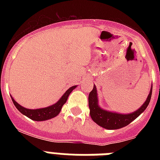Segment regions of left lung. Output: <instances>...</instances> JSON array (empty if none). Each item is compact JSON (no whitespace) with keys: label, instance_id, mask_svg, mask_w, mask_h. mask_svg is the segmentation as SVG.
<instances>
[{"label":"left lung","instance_id":"8db88e82","mask_svg":"<svg viewBox=\"0 0 160 160\" xmlns=\"http://www.w3.org/2000/svg\"><path fill=\"white\" fill-rule=\"evenodd\" d=\"M152 94V87L150 90V94L143 105L138 109L136 111L128 114H122L118 113L110 112V111L102 110L98 107V104L97 90L95 86H94L93 90L89 94V107H90V114L91 118L94 122L99 125L100 127L108 130L119 129L131 123L133 120L143 112L148 107L150 102Z\"/></svg>","mask_w":160,"mask_h":160}]
</instances>
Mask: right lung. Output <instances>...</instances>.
Instances as JSON below:
<instances>
[{"instance_id": "right-lung-1", "label": "right lung", "mask_w": 160, "mask_h": 160, "mask_svg": "<svg viewBox=\"0 0 160 160\" xmlns=\"http://www.w3.org/2000/svg\"><path fill=\"white\" fill-rule=\"evenodd\" d=\"M75 88L76 86H73V87L68 89L66 93L62 95V97L59 99V101L55 103V104H53V105L46 107V108L36 109V110H30V109L25 108V107L19 105L12 97H11V98H12V102L15 105V107H17V109L24 115L27 116L30 119L34 120V121H45V120L50 119V118L57 116L58 114L60 113L62 106L67 101L68 97H69L70 93L72 92V90Z\"/></svg>"}]
</instances>
